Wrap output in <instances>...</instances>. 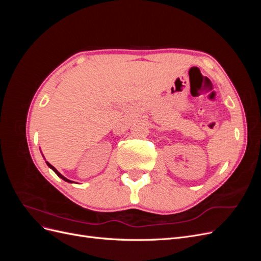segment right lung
I'll return each mask as SVG.
<instances>
[{
  "label": "right lung",
  "mask_w": 261,
  "mask_h": 261,
  "mask_svg": "<svg viewBox=\"0 0 261 261\" xmlns=\"http://www.w3.org/2000/svg\"><path fill=\"white\" fill-rule=\"evenodd\" d=\"M43 158H44V156H43ZM45 163H46V164H48V167H49V168H50L51 170H53V172L55 173V174H57V175H58L59 177H61V178H62L63 180H65V181H67V183H75V181H73V180H70V179L66 178L65 176H63V175L61 174V173H60V172H59V171H58L57 169H55V168L53 167V165H52V164H50V163H49L48 161H45Z\"/></svg>",
  "instance_id": "right-lung-1"
}]
</instances>
